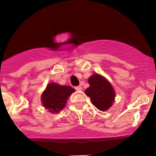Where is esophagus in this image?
Listing matches in <instances>:
<instances>
[{
    "instance_id": "1",
    "label": "esophagus",
    "mask_w": 156,
    "mask_h": 156,
    "mask_svg": "<svg viewBox=\"0 0 156 156\" xmlns=\"http://www.w3.org/2000/svg\"><path fill=\"white\" fill-rule=\"evenodd\" d=\"M75 90L78 91H81L82 90V87H81V86H78V87H75Z\"/></svg>"
}]
</instances>
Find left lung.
Segmentation results:
<instances>
[{
  "instance_id": "left-lung-1",
  "label": "left lung",
  "mask_w": 156,
  "mask_h": 156,
  "mask_svg": "<svg viewBox=\"0 0 156 156\" xmlns=\"http://www.w3.org/2000/svg\"><path fill=\"white\" fill-rule=\"evenodd\" d=\"M90 87L85 90L91 103L100 111H107L112 107L115 98V92L111 83L105 77L95 73L88 78Z\"/></svg>"
}]
</instances>
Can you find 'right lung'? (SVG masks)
Returning <instances> with one entry per match:
<instances>
[{
    "mask_svg": "<svg viewBox=\"0 0 156 156\" xmlns=\"http://www.w3.org/2000/svg\"><path fill=\"white\" fill-rule=\"evenodd\" d=\"M75 91L68 85H60L50 82L47 85L41 96L42 105L49 112L58 113L66 106L69 96Z\"/></svg>",
    "mask_w": 156,
    "mask_h": 156,
    "instance_id": "right-lung-1",
    "label": "right lung"
}]
</instances>
